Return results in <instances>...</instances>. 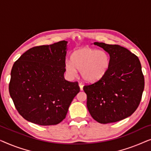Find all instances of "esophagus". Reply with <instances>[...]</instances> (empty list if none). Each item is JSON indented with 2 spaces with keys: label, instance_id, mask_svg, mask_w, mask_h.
<instances>
[{
  "label": "esophagus",
  "instance_id": "esophagus-1",
  "mask_svg": "<svg viewBox=\"0 0 151 151\" xmlns=\"http://www.w3.org/2000/svg\"><path fill=\"white\" fill-rule=\"evenodd\" d=\"M79 86L80 88V90L81 91L83 90V84H82V83H79Z\"/></svg>",
  "mask_w": 151,
  "mask_h": 151
}]
</instances>
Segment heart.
Returning a JSON list of instances; mask_svg holds the SVG:
<instances>
[{"mask_svg": "<svg viewBox=\"0 0 151 151\" xmlns=\"http://www.w3.org/2000/svg\"><path fill=\"white\" fill-rule=\"evenodd\" d=\"M71 62L65 65V71L70 77L76 76L78 70L82 78L87 82L100 80L106 73L110 65V57L104 51H98L89 47H83L74 51Z\"/></svg>", "mask_w": 151, "mask_h": 151, "instance_id": "heart-1", "label": "heart"}]
</instances>
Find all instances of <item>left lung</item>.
<instances>
[{"label": "left lung", "instance_id": "8db88e82", "mask_svg": "<svg viewBox=\"0 0 151 151\" xmlns=\"http://www.w3.org/2000/svg\"><path fill=\"white\" fill-rule=\"evenodd\" d=\"M110 55V65L100 80L86 84V106L101 124L116 122L135 112L144 88L142 66L137 55L118 45L94 42Z\"/></svg>", "mask_w": 151, "mask_h": 151}]
</instances>
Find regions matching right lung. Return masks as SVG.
<instances>
[{
	"instance_id": "add662e5",
	"label": "right lung",
	"mask_w": 151,
	"mask_h": 151,
	"mask_svg": "<svg viewBox=\"0 0 151 151\" xmlns=\"http://www.w3.org/2000/svg\"><path fill=\"white\" fill-rule=\"evenodd\" d=\"M67 43L32 47L12 67L10 96L19 114L30 122L41 126L61 122L80 92L78 82L64 78Z\"/></svg>"
}]
</instances>
